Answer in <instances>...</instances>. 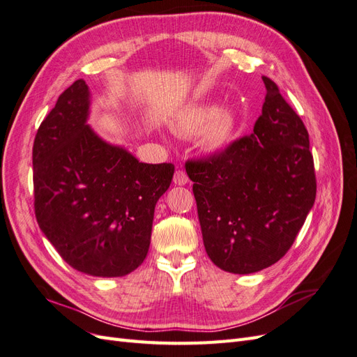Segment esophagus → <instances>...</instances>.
Masks as SVG:
<instances>
[{
    "instance_id": "obj_1",
    "label": "esophagus",
    "mask_w": 357,
    "mask_h": 357,
    "mask_svg": "<svg viewBox=\"0 0 357 357\" xmlns=\"http://www.w3.org/2000/svg\"><path fill=\"white\" fill-rule=\"evenodd\" d=\"M174 183H176V185H178V186L188 185V183H189V177H188L186 172L183 171V169L176 171V174H174Z\"/></svg>"
}]
</instances>
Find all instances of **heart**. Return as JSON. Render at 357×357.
<instances>
[{
  "instance_id": "b5f03b06",
  "label": "heart",
  "mask_w": 357,
  "mask_h": 357,
  "mask_svg": "<svg viewBox=\"0 0 357 357\" xmlns=\"http://www.w3.org/2000/svg\"><path fill=\"white\" fill-rule=\"evenodd\" d=\"M235 129V116L228 109L215 110L210 105H190L174 122V131L181 135H195L201 131V143L218 149L228 143Z\"/></svg>"
}]
</instances>
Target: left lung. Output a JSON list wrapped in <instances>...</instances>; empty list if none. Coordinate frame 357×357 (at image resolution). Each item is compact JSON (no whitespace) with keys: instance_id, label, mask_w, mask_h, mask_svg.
I'll return each mask as SVG.
<instances>
[{"instance_id":"obj_1","label":"left lung","mask_w":357,"mask_h":357,"mask_svg":"<svg viewBox=\"0 0 357 357\" xmlns=\"http://www.w3.org/2000/svg\"><path fill=\"white\" fill-rule=\"evenodd\" d=\"M266 95L253 132L222 153L188 160L205 252L223 271L252 274L278 262L316 199L308 131L278 86Z\"/></svg>"}]
</instances>
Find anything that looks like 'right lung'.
<instances>
[{"mask_svg": "<svg viewBox=\"0 0 357 357\" xmlns=\"http://www.w3.org/2000/svg\"><path fill=\"white\" fill-rule=\"evenodd\" d=\"M89 88L75 80L41 122L32 147L40 229L70 266L122 277L147 256L155 205L174 165L143 164L86 123Z\"/></svg>", "mask_w": 357, "mask_h": 357, "instance_id": "add662e5", "label": "right lung"}]
</instances>
